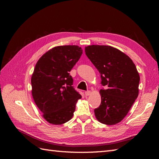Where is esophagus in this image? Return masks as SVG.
I'll return each instance as SVG.
<instances>
[{"label": "esophagus", "instance_id": "obj_1", "mask_svg": "<svg viewBox=\"0 0 159 159\" xmlns=\"http://www.w3.org/2000/svg\"><path fill=\"white\" fill-rule=\"evenodd\" d=\"M85 95L88 96V95H89L91 94V91H86L85 92Z\"/></svg>", "mask_w": 159, "mask_h": 159}]
</instances>
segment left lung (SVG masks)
<instances>
[{
	"label": "left lung",
	"instance_id": "8db88e82",
	"mask_svg": "<svg viewBox=\"0 0 159 159\" xmlns=\"http://www.w3.org/2000/svg\"><path fill=\"white\" fill-rule=\"evenodd\" d=\"M85 54L99 71L102 102L94 109L103 124H117L128 113L139 95L140 81L136 66L123 52L109 46L91 45L85 48Z\"/></svg>",
	"mask_w": 159,
	"mask_h": 159
}]
</instances>
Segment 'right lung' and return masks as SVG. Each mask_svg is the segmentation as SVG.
<instances>
[{
    "label": "right lung",
    "mask_w": 159,
    "mask_h": 159,
    "mask_svg": "<svg viewBox=\"0 0 159 159\" xmlns=\"http://www.w3.org/2000/svg\"><path fill=\"white\" fill-rule=\"evenodd\" d=\"M83 50L78 46L53 48L38 61L32 75V93L37 107L48 122L61 125L73 117L81 95L73 86L70 71Z\"/></svg>",
    "instance_id": "obj_1"
}]
</instances>
